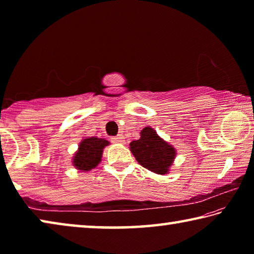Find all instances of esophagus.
I'll return each mask as SVG.
<instances>
[{
  "label": "esophagus",
  "mask_w": 254,
  "mask_h": 254,
  "mask_svg": "<svg viewBox=\"0 0 254 254\" xmlns=\"http://www.w3.org/2000/svg\"><path fill=\"white\" fill-rule=\"evenodd\" d=\"M112 141H113V142H117V143H124V137L122 134H120L118 136L112 137Z\"/></svg>",
  "instance_id": "obj_1"
}]
</instances>
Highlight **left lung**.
I'll return each mask as SVG.
<instances>
[{
  "label": "left lung",
  "instance_id": "left-lung-1",
  "mask_svg": "<svg viewBox=\"0 0 254 254\" xmlns=\"http://www.w3.org/2000/svg\"><path fill=\"white\" fill-rule=\"evenodd\" d=\"M140 135L139 140L130 143V150L136 161L154 174H168L176 157V149L150 127H145Z\"/></svg>",
  "mask_w": 254,
  "mask_h": 254
}]
</instances>
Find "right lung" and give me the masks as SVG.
<instances>
[{
  "label": "right lung",
  "mask_w": 254,
  "mask_h": 254,
  "mask_svg": "<svg viewBox=\"0 0 254 254\" xmlns=\"http://www.w3.org/2000/svg\"><path fill=\"white\" fill-rule=\"evenodd\" d=\"M109 141L101 137H85L79 143L78 150L72 158V165L80 171H89L97 167L102 160L103 149L109 145Z\"/></svg>",
  "instance_id": "right-lung-1"
}]
</instances>
